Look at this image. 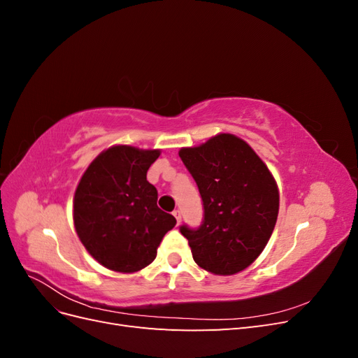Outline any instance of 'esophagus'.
<instances>
[{
    "label": "esophagus",
    "instance_id": "esophagus-1",
    "mask_svg": "<svg viewBox=\"0 0 358 358\" xmlns=\"http://www.w3.org/2000/svg\"><path fill=\"white\" fill-rule=\"evenodd\" d=\"M173 215H175V218H176L178 224H180V221H182V213H180V210H175V212H173Z\"/></svg>",
    "mask_w": 358,
    "mask_h": 358
}]
</instances>
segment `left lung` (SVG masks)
I'll list each match as a JSON object with an SVG mask.
<instances>
[{"label": "left lung", "mask_w": 358, "mask_h": 358, "mask_svg": "<svg viewBox=\"0 0 358 358\" xmlns=\"http://www.w3.org/2000/svg\"><path fill=\"white\" fill-rule=\"evenodd\" d=\"M179 157L197 182L204 208L200 229L180 227L194 262L213 275L242 272L275 229L279 191L273 175L245 140L229 133L180 148Z\"/></svg>", "instance_id": "1"}]
</instances>
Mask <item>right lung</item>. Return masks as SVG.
I'll list each match as a JSON object with an SVG mask.
<instances>
[{
    "label": "right lung",
    "instance_id": "right-lung-1",
    "mask_svg": "<svg viewBox=\"0 0 358 358\" xmlns=\"http://www.w3.org/2000/svg\"><path fill=\"white\" fill-rule=\"evenodd\" d=\"M159 149L115 145L82 175L73 199V221L82 245L106 268L134 273L154 262L162 237L176 225L158 206L146 173Z\"/></svg>",
    "mask_w": 358,
    "mask_h": 358
}]
</instances>
